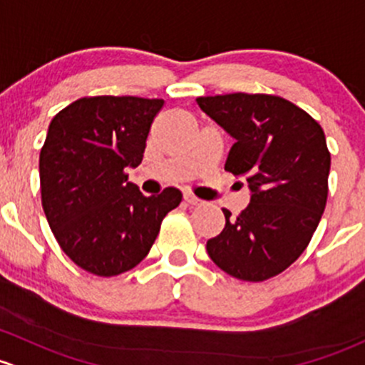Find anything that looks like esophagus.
I'll return each instance as SVG.
<instances>
[{"mask_svg": "<svg viewBox=\"0 0 365 365\" xmlns=\"http://www.w3.org/2000/svg\"><path fill=\"white\" fill-rule=\"evenodd\" d=\"M184 202H186V204H190V205H202V204H204L200 198H197L195 195H191V193H184Z\"/></svg>", "mask_w": 365, "mask_h": 365, "instance_id": "esophagus-1", "label": "esophagus"}]
</instances>
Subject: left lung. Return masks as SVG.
Wrapping results in <instances>:
<instances>
[{"label": "left lung", "instance_id": "left-lung-1", "mask_svg": "<svg viewBox=\"0 0 365 365\" xmlns=\"http://www.w3.org/2000/svg\"><path fill=\"white\" fill-rule=\"evenodd\" d=\"M198 107L235 140L225 170L244 178L250 204L207 240L210 260L242 281H265L309 244L329 193L330 153L322 126L272 95L200 96Z\"/></svg>", "mask_w": 365, "mask_h": 365}]
</instances>
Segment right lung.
Segmentation results:
<instances>
[{"mask_svg": "<svg viewBox=\"0 0 365 365\" xmlns=\"http://www.w3.org/2000/svg\"><path fill=\"white\" fill-rule=\"evenodd\" d=\"M163 100L81 98L54 115L40 151V187L48 227L81 269L118 276L148 257L161 221L182 193L167 187L144 197L128 181L142 163Z\"/></svg>", "mask_w": 365, "mask_h": 365, "instance_id": "right-lung-1", "label": "right lung"}]
</instances>
